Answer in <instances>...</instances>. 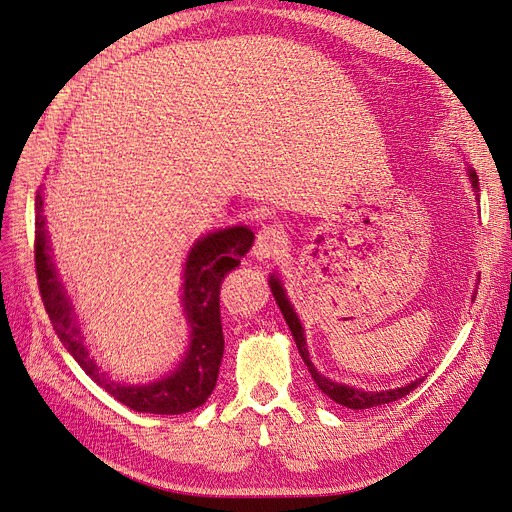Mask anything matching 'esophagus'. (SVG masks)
I'll use <instances>...</instances> for the list:
<instances>
[{
  "label": "esophagus",
  "instance_id": "1",
  "mask_svg": "<svg viewBox=\"0 0 512 512\" xmlns=\"http://www.w3.org/2000/svg\"><path fill=\"white\" fill-rule=\"evenodd\" d=\"M286 241H288L286 232L280 226H265V228L258 230L252 254H254L256 260L267 262V260L282 254Z\"/></svg>",
  "mask_w": 512,
  "mask_h": 512
}]
</instances>
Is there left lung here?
<instances>
[{"label":"left lung","instance_id":"left-lung-1","mask_svg":"<svg viewBox=\"0 0 512 512\" xmlns=\"http://www.w3.org/2000/svg\"><path fill=\"white\" fill-rule=\"evenodd\" d=\"M466 173H468V179H470L472 188H474V192L478 196V175H476V170L468 166ZM269 286H271V292H273L277 307L282 309L284 320H286L288 329H290V333L294 337V344H297V348H299V354H301L303 363L309 369V374H312L318 389L327 397H331L335 404H342V406H346L350 410H367V408H374V406L391 404V401H397L401 397H406L410 391H414L416 386L425 380V378H416L410 384L397 386V389H389V391H363V389H354V386H350V384H342V382H335V380H331L327 376H322L320 371L314 367V363L309 361V350H307V344H305L303 324H301L297 312H294V307H292V303L288 299V294H286V288H284L282 280L275 273H271V277H269Z\"/></svg>","mask_w":512,"mask_h":512}]
</instances>
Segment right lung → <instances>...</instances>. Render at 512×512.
I'll use <instances>...</instances> for the list:
<instances>
[{"mask_svg":"<svg viewBox=\"0 0 512 512\" xmlns=\"http://www.w3.org/2000/svg\"><path fill=\"white\" fill-rule=\"evenodd\" d=\"M254 232L247 226H230L200 237L183 265L181 307L190 324V346L175 371L147 384H121L108 378L89 356L70 294L59 280L51 254V239L44 218L42 190L36 194V273L42 303L59 342L74 356L85 374L111 393L123 406L149 414H183L203 406L218 382L224 354L220 318V286L224 277L239 267L250 252Z\"/></svg>","mask_w":512,"mask_h":512,"instance_id":"add662e5","label":"right lung"}]
</instances>
